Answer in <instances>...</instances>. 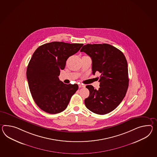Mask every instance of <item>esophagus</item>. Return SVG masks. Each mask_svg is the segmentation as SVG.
Masks as SVG:
<instances>
[{"mask_svg":"<svg viewBox=\"0 0 157 157\" xmlns=\"http://www.w3.org/2000/svg\"><path fill=\"white\" fill-rule=\"evenodd\" d=\"M84 85H82V84H79V88H82V87H84Z\"/></svg>","mask_w":157,"mask_h":157,"instance_id":"34e87169","label":"esophagus"}]
</instances>
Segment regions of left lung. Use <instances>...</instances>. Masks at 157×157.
Here are the masks:
<instances>
[{
    "label": "left lung",
    "instance_id": "1",
    "mask_svg": "<svg viewBox=\"0 0 157 157\" xmlns=\"http://www.w3.org/2000/svg\"><path fill=\"white\" fill-rule=\"evenodd\" d=\"M80 52L92 59V74L101 73L100 87L86 86L90 95L84 100L86 107L98 115L113 111L122 101L129 86L126 58L122 52L109 44H87Z\"/></svg>",
    "mask_w": 157,
    "mask_h": 157
}]
</instances>
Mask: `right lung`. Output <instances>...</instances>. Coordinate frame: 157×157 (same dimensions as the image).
<instances>
[{"mask_svg":"<svg viewBox=\"0 0 157 157\" xmlns=\"http://www.w3.org/2000/svg\"><path fill=\"white\" fill-rule=\"evenodd\" d=\"M83 44L52 42L39 46L28 65L27 78L31 95L42 111L56 114L64 111L77 84L59 80L60 70L65 69L68 58L80 50Z\"/></svg>","mask_w":157,"mask_h":157,"instance_id":"1","label":"right lung"}]
</instances>
